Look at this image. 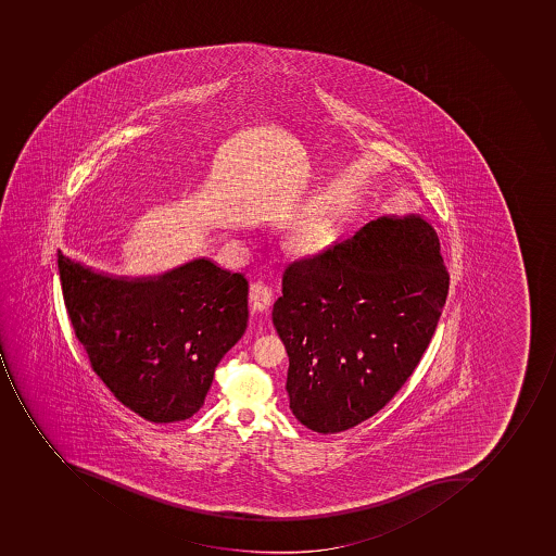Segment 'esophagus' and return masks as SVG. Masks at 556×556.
I'll return each mask as SVG.
<instances>
[{"instance_id": "obj_1", "label": "esophagus", "mask_w": 556, "mask_h": 556, "mask_svg": "<svg viewBox=\"0 0 556 556\" xmlns=\"http://www.w3.org/2000/svg\"><path fill=\"white\" fill-rule=\"evenodd\" d=\"M248 299H250V304H252V308L255 309V312L266 313L269 306H271L273 292L271 289L264 283H253L252 287H250Z\"/></svg>"}]
</instances>
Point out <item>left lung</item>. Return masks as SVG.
<instances>
[{
	"mask_svg": "<svg viewBox=\"0 0 556 556\" xmlns=\"http://www.w3.org/2000/svg\"><path fill=\"white\" fill-rule=\"evenodd\" d=\"M273 324L289 354L290 410L317 433L375 416L430 345L448 273L420 215L382 216L283 273Z\"/></svg>",
	"mask_w": 556,
	"mask_h": 556,
	"instance_id": "obj_1",
	"label": "left lung"
}]
</instances>
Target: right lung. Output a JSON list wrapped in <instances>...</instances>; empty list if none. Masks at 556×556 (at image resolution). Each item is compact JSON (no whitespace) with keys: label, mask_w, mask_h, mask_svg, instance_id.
<instances>
[{"label":"right lung","mask_w":556,"mask_h":556,"mask_svg":"<svg viewBox=\"0 0 556 556\" xmlns=\"http://www.w3.org/2000/svg\"><path fill=\"white\" fill-rule=\"evenodd\" d=\"M58 269L75 337L123 405L156 425L201 410L216 366L247 329L244 275L202 257L130 280L61 252Z\"/></svg>","instance_id":"obj_1"}]
</instances>
